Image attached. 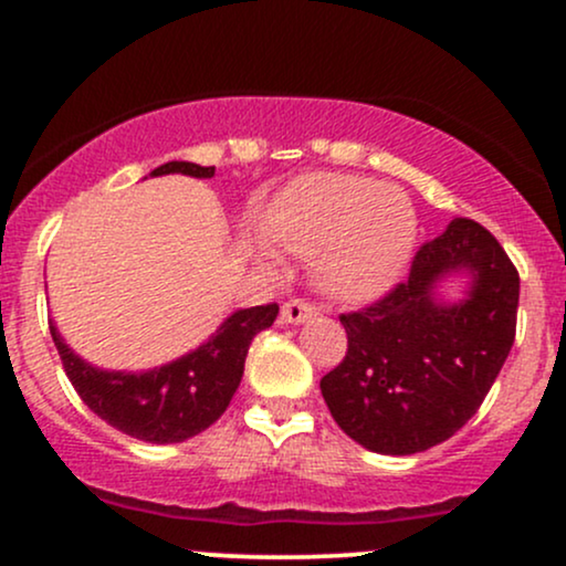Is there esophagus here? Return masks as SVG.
Here are the masks:
<instances>
[{"mask_svg":"<svg viewBox=\"0 0 566 566\" xmlns=\"http://www.w3.org/2000/svg\"><path fill=\"white\" fill-rule=\"evenodd\" d=\"M311 316H316V305H311L308 301H301V297H295V301L282 305L284 324H301L305 319H311Z\"/></svg>","mask_w":566,"mask_h":566,"instance_id":"obj_1","label":"esophagus"}]
</instances>
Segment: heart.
Here are the masks:
<instances>
[{
	"label": "heart",
	"instance_id": "1",
	"mask_svg": "<svg viewBox=\"0 0 566 566\" xmlns=\"http://www.w3.org/2000/svg\"><path fill=\"white\" fill-rule=\"evenodd\" d=\"M284 250L316 261V282L329 297L365 303L394 287L405 274L418 216L399 188L359 175H311L284 193L274 220ZM258 261L276 269L271 250Z\"/></svg>",
	"mask_w": 566,
	"mask_h": 566
}]
</instances>
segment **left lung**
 Instances as JSON below:
<instances>
[{
    "mask_svg": "<svg viewBox=\"0 0 566 566\" xmlns=\"http://www.w3.org/2000/svg\"><path fill=\"white\" fill-rule=\"evenodd\" d=\"M470 279L460 302L440 284ZM518 271L484 226L454 218L415 255L407 282L343 314L346 359L322 378L343 433L380 454L426 452L482 407L516 337Z\"/></svg>",
    "mask_w": 566,
    "mask_h": 566,
    "instance_id": "obj_1",
    "label": "left lung"
}]
</instances>
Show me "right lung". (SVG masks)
Masks as SVG:
<instances>
[{
	"label": "right lung",
	"instance_id": "obj_1",
	"mask_svg": "<svg viewBox=\"0 0 566 566\" xmlns=\"http://www.w3.org/2000/svg\"><path fill=\"white\" fill-rule=\"evenodd\" d=\"M175 172L191 175V178H212L216 167L167 161L151 170V178ZM276 314V303L233 311L199 348L161 367L143 369V373L90 365L74 348L66 346L55 322H50V335H53L71 386L97 418L106 420L116 431L148 441V444H178L207 431L226 412L231 396L242 382L252 337L271 327Z\"/></svg>",
	"mask_w": 566,
	"mask_h": 566
}]
</instances>
